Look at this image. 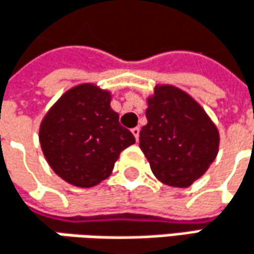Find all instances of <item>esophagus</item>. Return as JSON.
Listing matches in <instances>:
<instances>
[{
	"label": "esophagus",
	"instance_id": "1",
	"mask_svg": "<svg viewBox=\"0 0 254 254\" xmlns=\"http://www.w3.org/2000/svg\"><path fill=\"white\" fill-rule=\"evenodd\" d=\"M139 130H141V129H139L138 127H132V130H130V132H132V135L135 136V139H136V141H138V138H139Z\"/></svg>",
	"mask_w": 254,
	"mask_h": 254
}]
</instances>
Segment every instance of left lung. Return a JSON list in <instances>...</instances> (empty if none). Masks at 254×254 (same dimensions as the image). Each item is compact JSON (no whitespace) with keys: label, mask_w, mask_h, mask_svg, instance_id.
<instances>
[{"label":"left lung","mask_w":254,"mask_h":254,"mask_svg":"<svg viewBox=\"0 0 254 254\" xmlns=\"http://www.w3.org/2000/svg\"><path fill=\"white\" fill-rule=\"evenodd\" d=\"M139 147L160 182L187 188L201 178L219 151V130L204 109L174 85H156L147 98Z\"/></svg>","instance_id":"obj_1"}]
</instances>
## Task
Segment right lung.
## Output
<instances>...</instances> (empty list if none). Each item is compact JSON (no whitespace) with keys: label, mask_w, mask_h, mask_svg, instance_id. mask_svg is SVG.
<instances>
[{"label":"right lung","mask_w":254,"mask_h":254,"mask_svg":"<svg viewBox=\"0 0 254 254\" xmlns=\"http://www.w3.org/2000/svg\"><path fill=\"white\" fill-rule=\"evenodd\" d=\"M110 101L109 89L80 83L67 89L44 116L41 148L63 181L80 188L100 184L112 175L121 151L135 142Z\"/></svg>","instance_id":"obj_1"}]
</instances>
